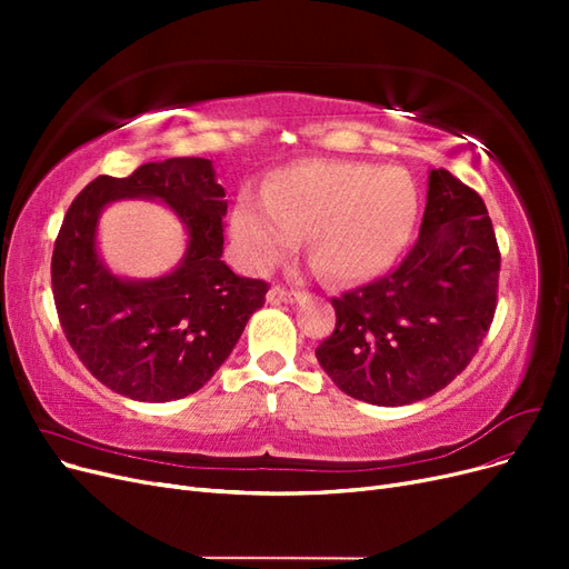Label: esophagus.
<instances>
[{"label":"esophagus","mask_w":569,"mask_h":569,"mask_svg":"<svg viewBox=\"0 0 569 569\" xmlns=\"http://www.w3.org/2000/svg\"><path fill=\"white\" fill-rule=\"evenodd\" d=\"M306 295H301V291H289V289H282V287H272L268 291V301L274 303V301H282V303H299L303 301Z\"/></svg>","instance_id":"esophagus-1"}]
</instances>
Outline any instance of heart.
Instances as JSON below:
<instances>
[{
  "mask_svg": "<svg viewBox=\"0 0 569 569\" xmlns=\"http://www.w3.org/2000/svg\"><path fill=\"white\" fill-rule=\"evenodd\" d=\"M418 206V187L401 168L311 161L280 170L266 197L239 194L232 239L244 266L261 272L306 234L308 256L325 274L363 282L399 261Z\"/></svg>",
  "mask_w": 569,
  "mask_h": 569,
  "instance_id": "heart-1",
  "label": "heart"
}]
</instances>
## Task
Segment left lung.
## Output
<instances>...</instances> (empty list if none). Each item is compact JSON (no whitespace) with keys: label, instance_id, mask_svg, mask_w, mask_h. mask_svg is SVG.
Listing matches in <instances>:
<instances>
[{"label":"left lung","instance_id":"8db88e82","mask_svg":"<svg viewBox=\"0 0 569 569\" xmlns=\"http://www.w3.org/2000/svg\"><path fill=\"white\" fill-rule=\"evenodd\" d=\"M498 253L485 201L449 170H429L416 247L382 280L332 299L337 327L320 368L358 401L408 406L456 380L487 337Z\"/></svg>","mask_w":569,"mask_h":569}]
</instances>
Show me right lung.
I'll list each match as a JSON object with an SVG mask.
<instances>
[{
    "label": "right lung",
    "instance_id": "obj_1",
    "mask_svg": "<svg viewBox=\"0 0 569 569\" xmlns=\"http://www.w3.org/2000/svg\"><path fill=\"white\" fill-rule=\"evenodd\" d=\"M123 198L163 200L183 222L188 249L161 279H120L98 253V218ZM226 213L213 163L197 157L99 176L76 197L51 256V289L68 343L101 385L166 403L199 391L226 363L268 291L222 261Z\"/></svg>",
    "mask_w": 569,
    "mask_h": 569
}]
</instances>
